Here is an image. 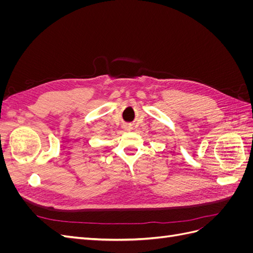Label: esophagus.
Returning a JSON list of instances; mask_svg holds the SVG:
<instances>
[{"mask_svg": "<svg viewBox=\"0 0 253 253\" xmlns=\"http://www.w3.org/2000/svg\"><path fill=\"white\" fill-rule=\"evenodd\" d=\"M124 126V128H125V131H132V129H133V125L132 124H124V126Z\"/></svg>", "mask_w": 253, "mask_h": 253, "instance_id": "1", "label": "esophagus"}]
</instances>
